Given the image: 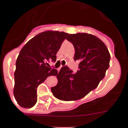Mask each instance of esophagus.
Returning <instances> with one entry per match:
<instances>
[{
  "instance_id": "34e87169",
  "label": "esophagus",
  "mask_w": 128,
  "mask_h": 128,
  "mask_svg": "<svg viewBox=\"0 0 128 128\" xmlns=\"http://www.w3.org/2000/svg\"><path fill=\"white\" fill-rule=\"evenodd\" d=\"M61 68H62V66H60L59 68H58V72H59V70H60V69H61Z\"/></svg>"
}]
</instances>
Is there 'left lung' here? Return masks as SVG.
<instances>
[{
  "label": "left lung",
  "instance_id": "left-lung-1",
  "mask_svg": "<svg viewBox=\"0 0 128 128\" xmlns=\"http://www.w3.org/2000/svg\"><path fill=\"white\" fill-rule=\"evenodd\" d=\"M66 39L74 47V59L80 62L79 70L73 73L68 66L62 67L56 76L58 84L51 90L59 100L73 101L98 87L110 66V54L104 42L93 34H70Z\"/></svg>",
  "mask_w": 128,
  "mask_h": 128
}]
</instances>
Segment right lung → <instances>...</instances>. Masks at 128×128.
Instances as JSON below:
<instances>
[{
  "label": "right lung",
  "mask_w": 128,
  "mask_h": 128,
  "mask_svg": "<svg viewBox=\"0 0 128 128\" xmlns=\"http://www.w3.org/2000/svg\"><path fill=\"white\" fill-rule=\"evenodd\" d=\"M68 33L46 31L28 41L16 61L14 94L20 106L30 108L37 102V87L58 70L46 66L47 61L56 60V54Z\"/></svg>",
  "instance_id": "add662e5"
}]
</instances>
